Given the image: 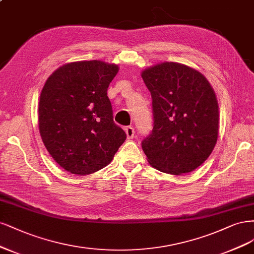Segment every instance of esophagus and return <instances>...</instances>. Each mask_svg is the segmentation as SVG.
<instances>
[{
	"instance_id": "obj_1",
	"label": "esophagus",
	"mask_w": 254,
	"mask_h": 254,
	"mask_svg": "<svg viewBox=\"0 0 254 254\" xmlns=\"http://www.w3.org/2000/svg\"><path fill=\"white\" fill-rule=\"evenodd\" d=\"M126 134H127V139H133L134 136H135L134 127H127L126 128Z\"/></svg>"
}]
</instances>
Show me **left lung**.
<instances>
[{
    "mask_svg": "<svg viewBox=\"0 0 254 254\" xmlns=\"http://www.w3.org/2000/svg\"><path fill=\"white\" fill-rule=\"evenodd\" d=\"M153 101L154 127L142 141L150 165L182 175L208 159L219 132L213 87L200 71L177 62H161L141 71Z\"/></svg>",
    "mask_w": 254,
    "mask_h": 254,
    "instance_id": "left-lung-1",
    "label": "left lung"
}]
</instances>
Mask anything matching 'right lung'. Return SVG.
Returning a JSON list of instances; mask_svg holds the SVG:
<instances>
[{"mask_svg":"<svg viewBox=\"0 0 254 254\" xmlns=\"http://www.w3.org/2000/svg\"><path fill=\"white\" fill-rule=\"evenodd\" d=\"M119 71L100 60L63 64L40 95L39 130L46 150L65 171L88 175L110 165L127 135L113 120L108 88Z\"/></svg>","mask_w":254,"mask_h":254,"instance_id":"add662e5","label":"right lung"}]
</instances>
